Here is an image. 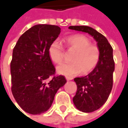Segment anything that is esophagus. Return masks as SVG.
I'll return each instance as SVG.
<instances>
[{
    "label": "esophagus",
    "mask_w": 128,
    "mask_h": 128,
    "mask_svg": "<svg viewBox=\"0 0 128 128\" xmlns=\"http://www.w3.org/2000/svg\"><path fill=\"white\" fill-rule=\"evenodd\" d=\"M66 79L67 80V81H71V80H72V78H70V77H66Z\"/></svg>",
    "instance_id": "34e87169"
}]
</instances>
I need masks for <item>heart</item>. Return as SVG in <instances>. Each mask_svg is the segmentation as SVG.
Instances as JSON below:
<instances>
[{
  "mask_svg": "<svg viewBox=\"0 0 128 128\" xmlns=\"http://www.w3.org/2000/svg\"><path fill=\"white\" fill-rule=\"evenodd\" d=\"M68 50L74 51L71 57V63H63L56 67L57 72L68 77H72L81 72L85 75L92 72L100 60V50L96 45L91 44L90 40L82 34H74L64 40ZM50 60L60 64L63 60L64 50L57 42H53L48 48Z\"/></svg>",
  "mask_w": 128,
  "mask_h": 128,
  "instance_id": "1",
  "label": "heart"
}]
</instances>
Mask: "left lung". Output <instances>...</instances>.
<instances>
[{
  "mask_svg": "<svg viewBox=\"0 0 128 128\" xmlns=\"http://www.w3.org/2000/svg\"><path fill=\"white\" fill-rule=\"evenodd\" d=\"M68 29L89 34L97 42L100 60L97 66L88 75L75 78L77 91L73 102L78 110L91 112L99 109L108 99L112 88L115 63L112 48L102 34L88 26H70Z\"/></svg>",
  "mask_w": 128,
  "mask_h": 128,
  "instance_id": "left-lung-1",
  "label": "left lung"
}]
</instances>
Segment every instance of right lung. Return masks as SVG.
<instances>
[{
	"label": "right lung",
	"mask_w": 128,
	"mask_h": 128,
	"mask_svg": "<svg viewBox=\"0 0 128 128\" xmlns=\"http://www.w3.org/2000/svg\"><path fill=\"white\" fill-rule=\"evenodd\" d=\"M60 32L56 25H34L20 36L12 51V93L20 108L30 114L48 110L57 90L66 82L64 76H54L48 54L49 46Z\"/></svg>",
	"instance_id": "1"
}]
</instances>
